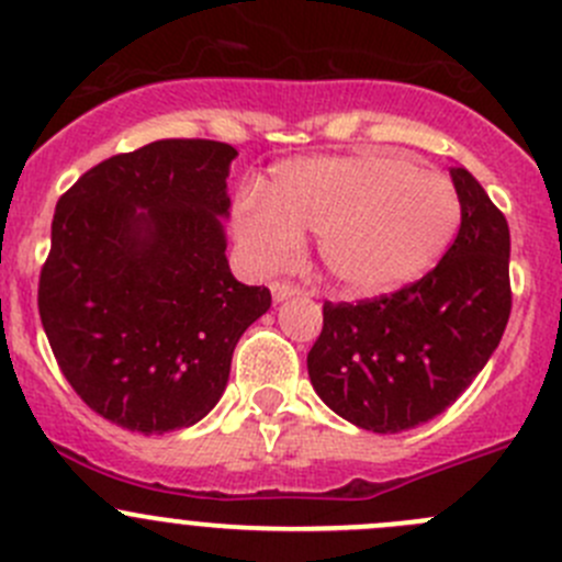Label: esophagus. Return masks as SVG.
I'll return each instance as SVG.
<instances>
[{
  "instance_id": "1",
  "label": "esophagus",
  "mask_w": 562,
  "mask_h": 562,
  "mask_svg": "<svg viewBox=\"0 0 562 562\" xmlns=\"http://www.w3.org/2000/svg\"><path fill=\"white\" fill-rule=\"evenodd\" d=\"M270 292H273L276 303H281V300L292 297V294H300V286L292 281H273L270 283Z\"/></svg>"
}]
</instances>
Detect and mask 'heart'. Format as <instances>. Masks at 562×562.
<instances>
[{"mask_svg":"<svg viewBox=\"0 0 562 562\" xmlns=\"http://www.w3.org/2000/svg\"><path fill=\"white\" fill-rule=\"evenodd\" d=\"M459 224L462 202L448 177L385 153L286 160L235 210L237 243L257 268H286L303 246L300 232H319L322 265L352 297L424 276Z\"/></svg>","mask_w":562,"mask_h":562,"instance_id":"b5f03b06","label":"heart"}]
</instances>
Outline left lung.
I'll use <instances>...</instances> for the list:
<instances>
[{
  "label": "left lung",
  "instance_id": "1",
  "mask_svg": "<svg viewBox=\"0 0 562 562\" xmlns=\"http://www.w3.org/2000/svg\"><path fill=\"white\" fill-rule=\"evenodd\" d=\"M451 177L462 226L435 270L391 294L322 305L311 385L366 431L396 435L446 413L508 325V221L468 169Z\"/></svg>",
  "mask_w": 562,
  "mask_h": 562
}]
</instances>
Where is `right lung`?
<instances>
[{"label":"right lung","mask_w":562,"mask_h":562,"mask_svg":"<svg viewBox=\"0 0 562 562\" xmlns=\"http://www.w3.org/2000/svg\"><path fill=\"white\" fill-rule=\"evenodd\" d=\"M237 149L160 138L92 166L59 196L37 308L52 352L100 418L164 435L202 420L232 352L270 308L226 262Z\"/></svg>","instance_id":"right-lung-1"}]
</instances>
